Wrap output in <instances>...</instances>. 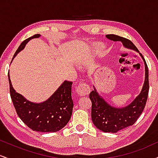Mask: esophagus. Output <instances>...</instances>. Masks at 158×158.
<instances>
[{
    "label": "esophagus",
    "mask_w": 158,
    "mask_h": 158,
    "mask_svg": "<svg viewBox=\"0 0 158 158\" xmlns=\"http://www.w3.org/2000/svg\"><path fill=\"white\" fill-rule=\"evenodd\" d=\"M77 93L80 96H86L90 93V88L87 83H85V81H82L80 84L78 85L77 88Z\"/></svg>",
    "instance_id": "esophagus-1"
}]
</instances>
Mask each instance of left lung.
Returning <instances> with one entry per match:
<instances>
[{
    "instance_id": "1",
    "label": "left lung",
    "mask_w": 158,
    "mask_h": 158,
    "mask_svg": "<svg viewBox=\"0 0 158 158\" xmlns=\"http://www.w3.org/2000/svg\"><path fill=\"white\" fill-rule=\"evenodd\" d=\"M106 37L114 41H122L125 48L139 52L138 49L130 40L121 36L109 34ZM140 54V53H139ZM144 60L146 69V78L141 93L129 106L123 108H117L108 105L102 97L98 94L94 88L90 92L89 97L91 100V118L94 126L104 132L117 133L123 128L131 126L135 123L146 106L148 99L149 83H148V69L146 60Z\"/></svg>"
}]
</instances>
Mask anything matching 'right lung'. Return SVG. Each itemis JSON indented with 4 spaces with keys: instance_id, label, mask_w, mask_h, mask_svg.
Masks as SVG:
<instances>
[{
    "instance_id": "add662e5",
    "label": "right lung",
    "mask_w": 158,
    "mask_h": 158,
    "mask_svg": "<svg viewBox=\"0 0 158 158\" xmlns=\"http://www.w3.org/2000/svg\"><path fill=\"white\" fill-rule=\"evenodd\" d=\"M39 34L24 40L14 54L13 58L24 48L30 39L39 38ZM10 92L13 106L20 119L32 130L39 132H56L68 124L72 115L73 102L71 96L72 81H65L47 101L33 103L27 100L15 91L11 83L10 73Z\"/></svg>"
}]
</instances>
